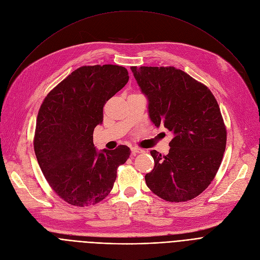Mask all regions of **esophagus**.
Here are the masks:
<instances>
[{"mask_svg":"<svg viewBox=\"0 0 260 260\" xmlns=\"http://www.w3.org/2000/svg\"><path fill=\"white\" fill-rule=\"evenodd\" d=\"M144 153V149L139 148V147H132V154L136 155V154H141Z\"/></svg>","mask_w":260,"mask_h":260,"instance_id":"esophagus-1","label":"esophagus"}]
</instances>
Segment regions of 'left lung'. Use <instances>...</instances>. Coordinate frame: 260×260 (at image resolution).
Here are the masks:
<instances>
[{
    "label": "left lung",
    "instance_id": "8db88e82",
    "mask_svg": "<svg viewBox=\"0 0 260 260\" xmlns=\"http://www.w3.org/2000/svg\"><path fill=\"white\" fill-rule=\"evenodd\" d=\"M148 99L156 126L174 134L168 155L151 151L154 170L147 187L170 202L192 200L206 189L219 170L226 145V127L207 85L174 66H132Z\"/></svg>",
    "mask_w": 260,
    "mask_h": 260
}]
</instances>
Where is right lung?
Listing matches in <instances>:
<instances>
[{"label":"right lung","mask_w":260,"mask_h":260,"mask_svg":"<svg viewBox=\"0 0 260 260\" xmlns=\"http://www.w3.org/2000/svg\"><path fill=\"white\" fill-rule=\"evenodd\" d=\"M125 67L81 66L53 87L39 109L34 148L51 189L75 207H89L108 196L117 170L131 155L126 145L98 153L94 127L103 106L128 82Z\"/></svg>","instance_id":"right-lung-1"}]
</instances>
